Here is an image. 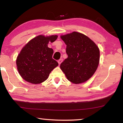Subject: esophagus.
<instances>
[{"instance_id":"1","label":"esophagus","mask_w":123,"mask_h":123,"mask_svg":"<svg viewBox=\"0 0 123 123\" xmlns=\"http://www.w3.org/2000/svg\"><path fill=\"white\" fill-rule=\"evenodd\" d=\"M62 61H63V59H60V60H59V61H58V63H59V65L62 63Z\"/></svg>"}]
</instances>
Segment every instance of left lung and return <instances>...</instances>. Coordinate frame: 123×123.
<instances>
[{
  "mask_svg": "<svg viewBox=\"0 0 123 123\" xmlns=\"http://www.w3.org/2000/svg\"><path fill=\"white\" fill-rule=\"evenodd\" d=\"M61 38L66 47L68 57L60 68L70 81L75 84L90 79L98 66L100 51L94 42L81 33L73 32Z\"/></svg>",
  "mask_w": 123,
  "mask_h": 123,
  "instance_id": "left-lung-1",
  "label": "left lung"
}]
</instances>
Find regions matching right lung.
<instances>
[{
	"instance_id": "obj_1",
	"label": "right lung",
	"mask_w": 123,
	"mask_h": 123,
	"mask_svg": "<svg viewBox=\"0 0 123 123\" xmlns=\"http://www.w3.org/2000/svg\"><path fill=\"white\" fill-rule=\"evenodd\" d=\"M57 38V35H39L23 47L16 60L17 69L23 79L34 84L47 80L50 72L59 65L52 57L53 49L48 47L49 42H54Z\"/></svg>"
}]
</instances>
